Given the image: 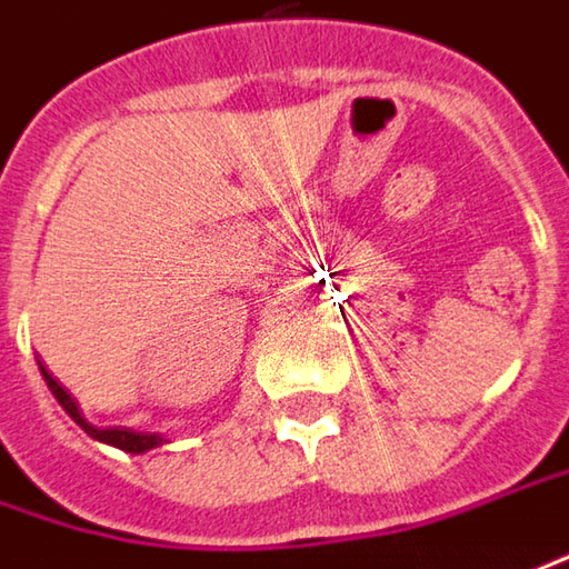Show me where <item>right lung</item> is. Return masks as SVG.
<instances>
[{
    "instance_id": "add662e5",
    "label": "right lung",
    "mask_w": 569,
    "mask_h": 569,
    "mask_svg": "<svg viewBox=\"0 0 569 569\" xmlns=\"http://www.w3.org/2000/svg\"><path fill=\"white\" fill-rule=\"evenodd\" d=\"M43 372V379H47V385H50V391H53V398L60 401L62 408H66V413L82 427V430L88 432V436H94V439H101V442H111V446H117V449H123V452H146V449H156V446H161V436H152V432H137V430H120V427H113V430H98V427H91V423H86L82 420V413H79V408H76V401L66 395V388H62L47 369H40Z\"/></svg>"
}]
</instances>
